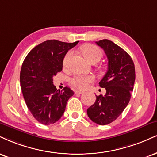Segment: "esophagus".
<instances>
[{
	"label": "esophagus",
	"instance_id": "esophagus-1",
	"mask_svg": "<svg viewBox=\"0 0 157 157\" xmlns=\"http://www.w3.org/2000/svg\"><path fill=\"white\" fill-rule=\"evenodd\" d=\"M75 94H83L84 93V91H82V90H75Z\"/></svg>",
	"mask_w": 157,
	"mask_h": 157
}]
</instances>
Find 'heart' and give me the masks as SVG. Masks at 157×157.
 <instances>
[{
    "instance_id": "heart-1",
    "label": "heart",
    "mask_w": 157,
    "mask_h": 157,
    "mask_svg": "<svg viewBox=\"0 0 157 157\" xmlns=\"http://www.w3.org/2000/svg\"><path fill=\"white\" fill-rule=\"evenodd\" d=\"M81 51L85 56V58L89 61H92L94 60H99L102 56V52L98 47L94 44H86L81 48ZM72 52H69L66 55L63 59V65L67 66L69 62V58H71ZM94 81V77L93 75H75L71 79L70 83L75 88L78 89H85L88 85Z\"/></svg>"
}]
</instances>
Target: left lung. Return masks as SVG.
<instances>
[{
    "instance_id": "8db88e82",
    "label": "left lung",
    "mask_w": 157,
    "mask_h": 157,
    "mask_svg": "<svg viewBox=\"0 0 157 157\" xmlns=\"http://www.w3.org/2000/svg\"><path fill=\"white\" fill-rule=\"evenodd\" d=\"M105 51L107 59V71L99 82L105 88V95L96 96L95 103L87 109L92 121L106 125L121 114L129 102L135 80V64L125 50L108 39L96 41Z\"/></svg>"
}]
</instances>
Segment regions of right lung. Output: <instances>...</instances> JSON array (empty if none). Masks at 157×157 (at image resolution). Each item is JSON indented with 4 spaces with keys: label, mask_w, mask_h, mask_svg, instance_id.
<instances>
[{
    "label": "right lung",
    "mask_w": 157,
    "mask_h": 157,
    "mask_svg": "<svg viewBox=\"0 0 157 157\" xmlns=\"http://www.w3.org/2000/svg\"><path fill=\"white\" fill-rule=\"evenodd\" d=\"M79 41L67 43L48 40L30 51L22 63L20 86L28 109L37 121L44 125L57 122L63 116L72 90L65 87L60 91L52 77L63 69V60Z\"/></svg>",
    "instance_id": "1"
}]
</instances>
